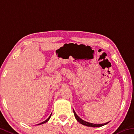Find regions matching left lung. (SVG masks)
Here are the masks:
<instances>
[{"label": "left lung", "instance_id": "1", "mask_svg": "<svg viewBox=\"0 0 134 134\" xmlns=\"http://www.w3.org/2000/svg\"><path fill=\"white\" fill-rule=\"evenodd\" d=\"M73 113L74 114H75V118L76 119V120H77L80 123V124L83 125H85V126H90V127H100V126H103L104 125H105L106 124H107L108 123H109V122H108L107 123H105V124H92V123H90V122H86V121H85L83 120H82V119H80L79 117L77 114L76 113V112L75 111V110L73 109Z\"/></svg>", "mask_w": 134, "mask_h": 134}]
</instances>
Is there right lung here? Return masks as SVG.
Masks as SVG:
<instances>
[{
  "label": "right lung",
  "instance_id": "right-lung-1",
  "mask_svg": "<svg viewBox=\"0 0 134 134\" xmlns=\"http://www.w3.org/2000/svg\"><path fill=\"white\" fill-rule=\"evenodd\" d=\"M51 115H50V116L49 117V118L47 119H46V120H44V122H42V123H40V124H38V125H41V124H45V123L46 122H48V121L49 120V119H50V118H51Z\"/></svg>",
  "mask_w": 134,
  "mask_h": 134
}]
</instances>
